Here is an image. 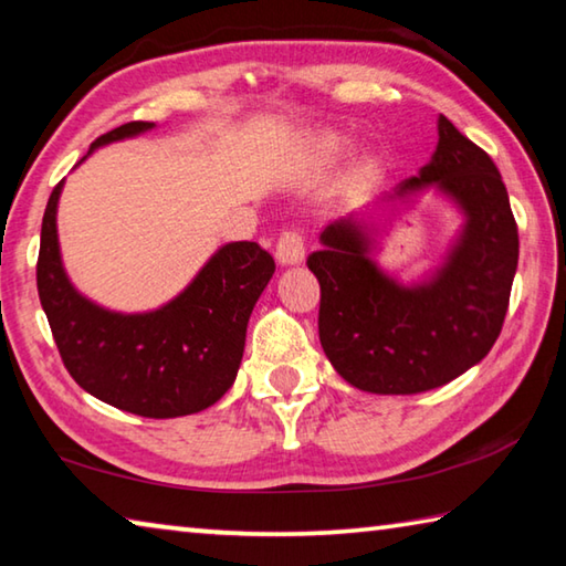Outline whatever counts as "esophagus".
Here are the masks:
<instances>
[{
	"label": "esophagus",
	"instance_id": "obj_1",
	"mask_svg": "<svg viewBox=\"0 0 566 566\" xmlns=\"http://www.w3.org/2000/svg\"><path fill=\"white\" fill-rule=\"evenodd\" d=\"M276 262L282 266H294L304 262V241L297 231H284L276 241Z\"/></svg>",
	"mask_w": 566,
	"mask_h": 566
}]
</instances>
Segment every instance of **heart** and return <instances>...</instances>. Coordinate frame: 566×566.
<instances>
[{"instance_id":"obj_1","label":"heart","mask_w":566,"mask_h":566,"mask_svg":"<svg viewBox=\"0 0 566 566\" xmlns=\"http://www.w3.org/2000/svg\"><path fill=\"white\" fill-rule=\"evenodd\" d=\"M349 150V140L343 136H335V133H322V136L312 138L310 143V158L319 166L337 164ZM382 170V158L375 154L363 156L360 164H357V181H373Z\"/></svg>"}]
</instances>
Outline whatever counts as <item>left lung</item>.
<instances>
[{"mask_svg":"<svg viewBox=\"0 0 566 566\" xmlns=\"http://www.w3.org/2000/svg\"><path fill=\"white\" fill-rule=\"evenodd\" d=\"M433 192L462 227L433 270L400 281L377 262L381 211ZM307 259L317 276L319 343L353 388L416 396L479 365L504 325L518 262V231L499 168L438 115V146L418 176L319 234Z\"/></svg>","mask_w":566,"mask_h":566,"instance_id":"obj_1","label":"left lung"}]
</instances>
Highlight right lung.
<instances>
[{
	"label": "right lung",
	"instance_id": "add662e5",
	"mask_svg": "<svg viewBox=\"0 0 566 566\" xmlns=\"http://www.w3.org/2000/svg\"><path fill=\"white\" fill-rule=\"evenodd\" d=\"M154 128L125 123L97 138L87 156ZM62 186L42 217L38 290L67 373L93 398L143 418L191 416L221 400L237 380L251 310L272 280L274 259L254 241H229L160 307L107 310L85 297L62 264Z\"/></svg>",
	"mask_w": 566,
	"mask_h": 566
}]
</instances>
